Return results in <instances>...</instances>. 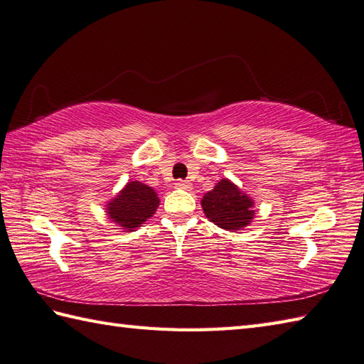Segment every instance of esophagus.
I'll use <instances>...</instances> for the list:
<instances>
[{
	"instance_id": "obj_1",
	"label": "esophagus",
	"mask_w": 364,
	"mask_h": 364,
	"mask_svg": "<svg viewBox=\"0 0 364 364\" xmlns=\"http://www.w3.org/2000/svg\"><path fill=\"white\" fill-rule=\"evenodd\" d=\"M175 188L176 189H184V191H191L192 189V184L189 181H184V180H178L175 183Z\"/></svg>"
}]
</instances>
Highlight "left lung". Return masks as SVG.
Segmentation results:
<instances>
[{"label": "left lung", "instance_id": "1", "mask_svg": "<svg viewBox=\"0 0 364 364\" xmlns=\"http://www.w3.org/2000/svg\"><path fill=\"white\" fill-rule=\"evenodd\" d=\"M202 208L208 219L227 231L242 230L255 215L253 200L227 178L215 184L213 191L206 192L202 198Z\"/></svg>", "mask_w": 364, "mask_h": 364}]
</instances>
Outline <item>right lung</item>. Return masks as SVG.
Masks as SVG:
<instances>
[{"label":"right lung","mask_w":364,"mask_h":364,"mask_svg":"<svg viewBox=\"0 0 364 364\" xmlns=\"http://www.w3.org/2000/svg\"><path fill=\"white\" fill-rule=\"evenodd\" d=\"M159 198L150 186L141 181H129L125 188L106 205V213L117 227L134 231L158 210Z\"/></svg>","instance_id":"1"}]
</instances>
